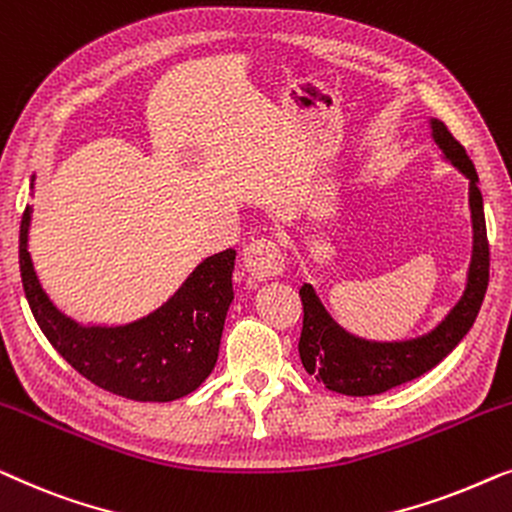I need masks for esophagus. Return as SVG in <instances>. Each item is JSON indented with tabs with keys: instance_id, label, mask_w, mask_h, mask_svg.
I'll return each instance as SVG.
<instances>
[{
	"instance_id": "34e87169",
	"label": "esophagus",
	"mask_w": 512,
	"mask_h": 512,
	"mask_svg": "<svg viewBox=\"0 0 512 512\" xmlns=\"http://www.w3.org/2000/svg\"><path fill=\"white\" fill-rule=\"evenodd\" d=\"M243 264L255 280L276 278L285 271V255L278 241L273 239H255L243 250Z\"/></svg>"
}]
</instances>
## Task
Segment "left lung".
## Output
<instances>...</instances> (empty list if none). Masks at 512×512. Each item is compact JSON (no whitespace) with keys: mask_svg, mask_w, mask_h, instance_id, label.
Instances as JSON below:
<instances>
[{"mask_svg":"<svg viewBox=\"0 0 512 512\" xmlns=\"http://www.w3.org/2000/svg\"><path fill=\"white\" fill-rule=\"evenodd\" d=\"M431 132L443 155L469 178L473 255L464 297L452 308L448 318L427 336L403 343H369L338 327L311 285L301 287L304 327L299 338V357L304 369L331 392L348 394V397H371V394H383L392 387L424 376L457 348V343L469 334L478 318L489 283V241L478 174L462 143L450 134L441 120H431Z\"/></svg>","mask_w":512,"mask_h":512,"instance_id":"obj_1","label":"left lung"}]
</instances>
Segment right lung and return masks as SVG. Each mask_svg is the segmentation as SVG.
<instances>
[{"label":"right lung","instance_id":"add662e5","mask_svg":"<svg viewBox=\"0 0 512 512\" xmlns=\"http://www.w3.org/2000/svg\"><path fill=\"white\" fill-rule=\"evenodd\" d=\"M32 206L20 220V278L50 345L92 385L132 401H174L197 390L218 362L234 299L232 248L201 262L181 290L148 318L125 327H81L50 304L27 253Z\"/></svg>","mask_w":512,"mask_h":512}]
</instances>
